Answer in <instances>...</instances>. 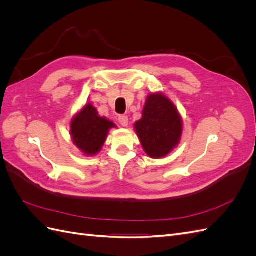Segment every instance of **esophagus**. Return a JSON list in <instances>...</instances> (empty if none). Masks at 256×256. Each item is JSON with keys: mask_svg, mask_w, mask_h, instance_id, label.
Masks as SVG:
<instances>
[{"mask_svg": "<svg viewBox=\"0 0 256 256\" xmlns=\"http://www.w3.org/2000/svg\"><path fill=\"white\" fill-rule=\"evenodd\" d=\"M118 122L122 127H127L128 126V118L126 115H120L118 116Z\"/></svg>", "mask_w": 256, "mask_h": 256, "instance_id": "obj_1", "label": "esophagus"}]
</instances>
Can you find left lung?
Instances as JSON below:
<instances>
[{
    "label": "left lung",
    "mask_w": 256,
    "mask_h": 256,
    "mask_svg": "<svg viewBox=\"0 0 256 256\" xmlns=\"http://www.w3.org/2000/svg\"><path fill=\"white\" fill-rule=\"evenodd\" d=\"M134 126L144 150L152 158L166 156L180 142L182 131L175 106L161 94L148 96L142 118Z\"/></svg>",
    "instance_id": "8db88e82"
}]
</instances>
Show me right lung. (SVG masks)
Returning a JSON list of instances; mask_svg holds the SVG:
<instances>
[{
	"label": "right lung",
	"mask_w": 256,
	"mask_h": 256,
	"mask_svg": "<svg viewBox=\"0 0 256 256\" xmlns=\"http://www.w3.org/2000/svg\"><path fill=\"white\" fill-rule=\"evenodd\" d=\"M113 126L112 122L100 118L95 108L88 104L72 122V140L82 152L92 156L102 148L108 131Z\"/></svg>",
	"instance_id": "add662e5"
}]
</instances>
